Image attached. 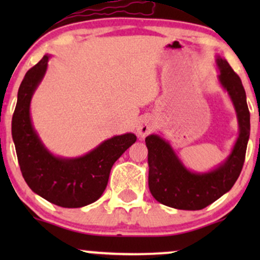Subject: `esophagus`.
<instances>
[{
	"instance_id": "obj_1",
	"label": "esophagus",
	"mask_w": 260,
	"mask_h": 260,
	"mask_svg": "<svg viewBox=\"0 0 260 260\" xmlns=\"http://www.w3.org/2000/svg\"><path fill=\"white\" fill-rule=\"evenodd\" d=\"M151 129H153V120H151L150 117H148V116L140 118L136 126L137 133H138V136L140 137L148 136V134L151 132Z\"/></svg>"
}]
</instances>
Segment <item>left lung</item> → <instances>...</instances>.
I'll use <instances>...</instances> for the list:
<instances>
[{
  "label": "left lung",
  "mask_w": 260,
  "mask_h": 260,
  "mask_svg": "<svg viewBox=\"0 0 260 260\" xmlns=\"http://www.w3.org/2000/svg\"><path fill=\"white\" fill-rule=\"evenodd\" d=\"M220 84L234 104L238 137L231 153L208 172L188 170L168 140L157 134L145 138L148 148L149 189L157 202L181 210H201L231 189L242 171L250 132V115L240 77L221 56H216Z\"/></svg>",
  "instance_id": "obj_1"
}]
</instances>
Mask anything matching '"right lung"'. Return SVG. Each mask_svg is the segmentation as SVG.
Wrapping results in <instances>:
<instances>
[{
	"mask_svg": "<svg viewBox=\"0 0 260 260\" xmlns=\"http://www.w3.org/2000/svg\"><path fill=\"white\" fill-rule=\"evenodd\" d=\"M50 56L45 55L25 73L12 118L18 162L30 189L62 208H82L100 198L116 160L137 140L133 133L104 140L79 157H61L47 150L30 117L31 98L43 80Z\"/></svg>",
	"mask_w": 260,
	"mask_h": 260,
	"instance_id": "right-lung-1",
	"label": "right lung"
}]
</instances>
